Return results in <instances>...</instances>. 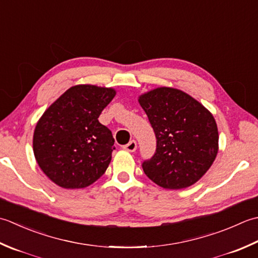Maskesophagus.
Wrapping results in <instances>:
<instances>
[{"mask_svg": "<svg viewBox=\"0 0 258 258\" xmlns=\"http://www.w3.org/2000/svg\"><path fill=\"white\" fill-rule=\"evenodd\" d=\"M122 148L125 150V151H129V152H134L136 149H137V143L135 140H131L129 144L124 145Z\"/></svg>", "mask_w": 258, "mask_h": 258, "instance_id": "obj_1", "label": "esophagus"}]
</instances>
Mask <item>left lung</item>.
<instances>
[{
	"label": "left lung",
	"mask_w": 258,
	"mask_h": 258,
	"mask_svg": "<svg viewBox=\"0 0 258 258\" xmlns=\"http://www.w3.org/2000/svg\"><path fill=\"white\" fill-rule=\"evenodd\" d=\"M138 101L157 138L154 157L143 164L146 175L165 189L196 183L218 152V129L212 112L188 93L169 87L152 89Z\"/></svg>",
	"instance_id": "left-lung-1"
}]
</instances>
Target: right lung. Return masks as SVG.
<instances>
[{
  "mask_svg": "<svg viewBox=\"0 0 258 258\" xmlns=\"http://www.w3.org/2000/svg\"><path fill=\"white\" fill-rule=\"evenodd\" d=\"M114 96L113 88L73 86L41 115L33 152L41 170L55 185L86 188L106 172L114 139L98 118Z\"/></svg>",
  "mask_w": 258,
  "mask_h": 258,
  "instance_id": "1",
  "label": "right lung"
}]
</instances>
